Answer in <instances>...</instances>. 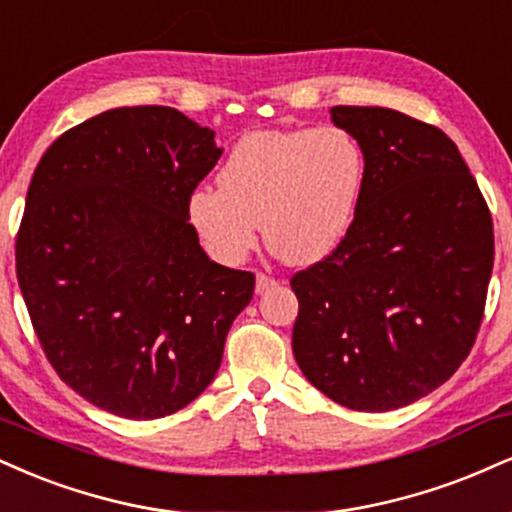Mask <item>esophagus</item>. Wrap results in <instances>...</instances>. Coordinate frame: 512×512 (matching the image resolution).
I'll list each match as a JSON object with an SVG mask.
<instances>
[{
    "mask_svg": "<svg viewBox=\"0 0 512 512\" xmlns=\"http://www.w3.org/2000/svg\"><path fill=\"white\" fill-rule=\"evenodd\" d=\"M276 283H279V281H276L274 276H269V274H264V272H257L255 291H257V293H264V291H269V288H274Z\"/></svg>",
    "mask_w": 512,
    "mask_h": 512,
    "instance_id": "esophagus-1",
    "label": "esophagus"
}]
</instances>
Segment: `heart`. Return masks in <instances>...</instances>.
Returning <instances> with one entry per match:
<instances>
[{"label":"heart","instance_id":"obj_1","mask_svg":"<svg viewBox=\"0 0 512 512\" xmlns=\"http://www.w3.org/2000/svg\"><path fill=\"white\" fill-rule=\"evenodd\" d=\"M365 178V150L346 128L252 131L221 164L219 188L190 193L188 219L221 262L245 260L260 224L274 257L307 267L348 236Z\"/></svg>","mask_w":512,"mask_h":512}]
</instances>
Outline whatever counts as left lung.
<instances>
[{
  "instance_id": "8db88e82",
  "label": "left lung",
  "mask_w": 512,
  "mask_h": 512,
  "mask_svg": "<svg viewBox=\"0 0 512 512\" xmlns=\"http://www.w3.org/2000/svg\"><path fill=\"white\" fill-rule=\"evenodd\" d=\"M360 140L367 178L329 257L291 276L293 355L312 386L360 412L439 389L482 326L494 221L441 128L384 107H334Z\"/></svg>"
}]
</instances>
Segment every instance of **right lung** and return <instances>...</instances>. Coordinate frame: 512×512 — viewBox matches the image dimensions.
<instances>
[{
  "instance_id": "add662e5",
  "label": "right lung",
  "mask_w": 512,
  "mask_h": 512,
  "mask_svg": "<svg viewBox=\"0 0 512 512\" xmlns=\"http://www.w3.org/2000/svg\"><path fill=\"white\" fill-rule=\"evenodd\" d=\"M214 131L174 107H119L42 155L16 236V276L49 365L78 396L157 420L207 389L255 274L200 248L188 197Z\"/></svg>"
}]
</instances>
